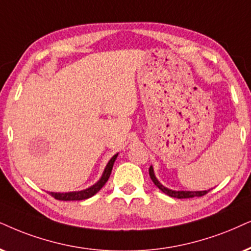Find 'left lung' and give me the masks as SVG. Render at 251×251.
I'll list each match as a JSON object with an SVG mask.
<instances>
[{
	"mask_svg": "<svg viewBox=\"0 0 251 251\" xmlns=\"http://www.w3.org/2000/svg\"><path fill=\"white\" fill-rule=\"evenodd\" d=\"M149 176H151V180H153L155 185H156L157 188L161 190V191H162L163 193H166V195H168V196L174 197V198L183 199V198H193V197H201V196H205L206 193L210 191V190H205V191H175V190L168 189V188H166V186H163L160 182H158L156 177H155L154 169L151 166V168H149Z\"/></svg>",
	"mask_w": 251,
	"mask_h": 251,
	"instance_id": "obj_1",
	"label": "left lung"
}]
</instances>
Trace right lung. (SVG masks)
Listing matches in <instances>:
<instances>
[{"instance_id": "right-lung-1", "label": "right lung", "mask_w": 251, "mask_h": 251, "mask_svg": "<svg viewBox=\"0 0 251 251\" xmlns=\"http://www.w3.org/2000/svg\"><path fill=\"white\" fill-rule=\"evenodd\" d=\"M117 156H118V154L113 155L112 157H111V160L107 162L105 169H104L103 174H102V177H100V180H98L97 183H95L93 186H90V188L85 189V190H81V191H73V192H65V193H61V192H49L50 196L54 197L55 199H58V201H83V199H88L90 198V197H93L94 195H96V193L100 191V189L103 188L104 185H105V183L107 182V179H109V177L111 175V171H112V168H113V164H115V161Z\"/></svg>"}]
</instances>
